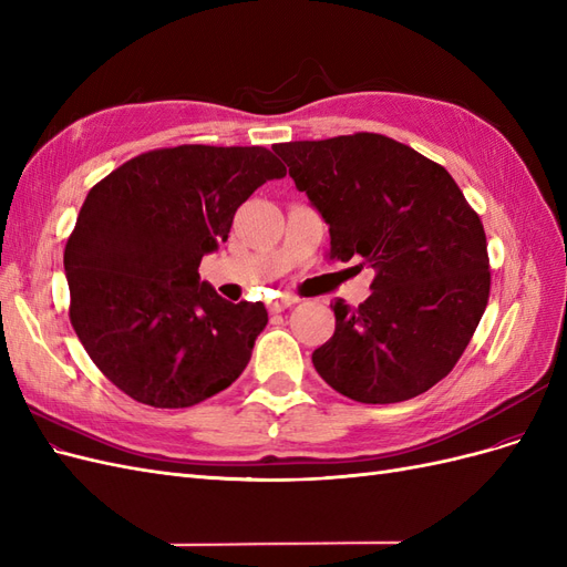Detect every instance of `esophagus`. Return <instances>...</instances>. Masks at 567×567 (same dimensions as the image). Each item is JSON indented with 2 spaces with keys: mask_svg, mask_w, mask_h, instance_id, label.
Instances as JSON below:
<instances>
[{
  "mask_svg": "<svg viewBox=\"0 0 567 567\" xmlns=\"http://www.w3.org/2000/svg\"><path fill=\"white\" fill-rule=\"evenodd\" d=\"M298 302V298H293V296H281V298H277V300H269V312H284V310H288L290 305H296Z\"/></svg>",
  "mask_w": 567,
  "mask_h": 567,
  "instance_id": "obj_1",
  "label": "esophagus"
}]
</instances>
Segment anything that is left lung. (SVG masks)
I'll list each match as a JSON object with an SVG mask.
<instances>
[{
    "label": "left lung",
    "mask_w": 567,
    "mask_h": 567,
    "mask_svg": "<svg viewBox=\"0 0 567 567\" xmlns=\"http://www.w3.org/2000/svg\"><path fill=\"white\" fill-rule=\"evenodd\" d=\"M274 151L331 231V260L362 257L371 296L331 302L336 333L312 352L346 398L392 404L447 375L489 300L483 221L442 165L385 134L354 132Z\"/></svg>",
    "instance_id": "left-lung-1"
}]
</instances>
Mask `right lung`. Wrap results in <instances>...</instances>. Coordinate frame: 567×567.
Instances as JSON below:
<instances>
[{
	"mask_svg": "<svg viewBox=\"0 0 567 567\" xmlns=\"http://www.w3.org/2000/svg\"><path fill=\"white\" fill-rule=\"evenodd\" d=\"M286 167L265 146L182 144L146 151L92 186L63 267L73 329L92 362L132 400L194 406L229 388L267 326L200 281L236 210Z\"/></svg>",
	"mask_w": 567,
	"mask_h": 567,
	"instance_id": "right-lung-1",
	"label": "right lung"
}]
</instances>
